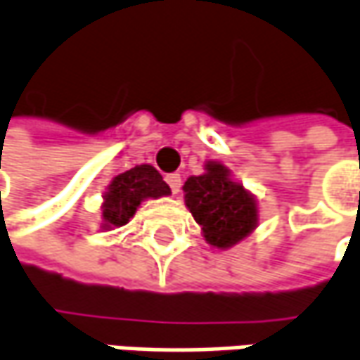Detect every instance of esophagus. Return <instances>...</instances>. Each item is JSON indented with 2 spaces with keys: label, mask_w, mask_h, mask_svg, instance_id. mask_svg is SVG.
I'll return each instance as SVG.
<instances>
[{
  "label": "esophagus",
  "mask_w": 360,
  "mask_h": 360,
  "mask_svg": "<svg viewBox=\"0 0 360 360\" xmlns=\"http://www.w3.org/2000/svg\"><path fill=\"white\" fill-rule=\"evenodd\" d=\"M166 182H168V186H170L174 194H178V192H180V186H182V178H180V174H168V176H166Z\"/></svg>",
  "instance_id": "1"
}]
</instances>
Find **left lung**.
<instances>
[{
	"label": "left lung",
	"instance_id": "1",
	"mask_svg": "<svg viewBox=\"0 0 360 360\" xmlns=\"http://www.w3.org/2000/svg\"><path fill=\"white\" fill-rule=\"evenodd\" d=\"M184 205L198 223L205 241L214 249H231L259 225L257 198L233 178L223 162L208 160L200 176L184 182Z\"/></svg>",
	"mask_w": 360,
	"mask_h": 360
}]
</instances>
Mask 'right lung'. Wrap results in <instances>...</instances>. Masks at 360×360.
Segmentation results:
<instances>
[{
	"instance_id": "right-lung-1",
	"label": "right lung",
	"mask_w": 360,
	"mask_h": 360,
	"mask_svg": "<svg viewBox=\"0 0 360 360\" xmlns=\"http://www.w3.org/2000/svg\"><path fill=\"white\" fill-rule=\"evenodd\" d=\"M170 186L162 180L160 172L150 164L135 166L111 180L103 192L101 202V229L111 231L127 225L135 210L148 198L170 196Z\"/></svg>"
}]
</instances>
